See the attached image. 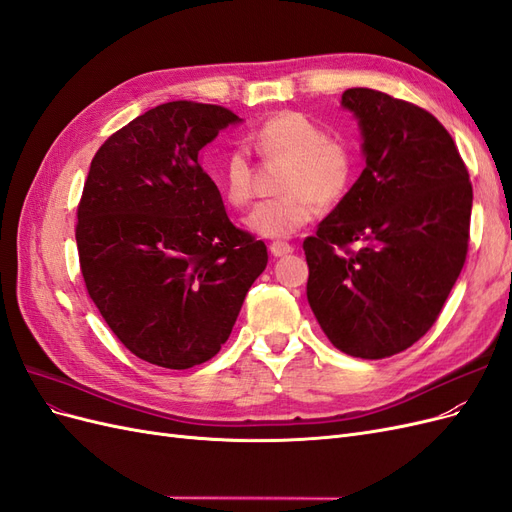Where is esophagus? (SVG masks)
<instances>
[{
  "label": "esophagus",
  "mask_w": 512,
  "mask_h": 512,
  "mask_svg": "<svg viewBox=\"0 0 512 512\" xmlns=\"http://www.w3.org/2000/svg\"><path fill=\"white\" fill-rule=\"evenodd\" d=\"M269 252H271L275 258L288 256V254H292V245L286 243V241H275V243L269 245Z\"/></svg>",
  "instance_id": "34e87169"
}]
</instances>
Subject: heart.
<instances>
[{"instance_id": "obj_1", "label": "heart", "mask_w": 512, "mask_h": 512, "mask_svg": "<svg viewBox=\"0 0 512 512\" xmlns=\"http://www.w3.org/2000/svg\"><path fill=\"white\" fill-rule=\"evenodd\" d=\"M265 160L286 162L280 179L284 194L260 203L245 226L262 239H284L312 222L320 205L333 207L356 179L359 158L344 136L327 134L316 121L297 111L265 119L250 136ZM220 188L230 205L245 207L254 194V168L243 151H232L220 170Z\"/></svg>"}]
</instances>
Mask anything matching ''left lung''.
<instances>
[{
	"instance_id": "obj_1",
	"label": "left lung",
	"mask_w": 512,
	"mask_h": 512,
	"mask_svg": "<svg viewBox=\"0 0 512 512\" xmlns=\"http://www.w3.org/2000/svg\"><path fill=\"white\" fill-rule=\"evenodd\" d=\"M365 168L303 241L307 301L331 344L386 359L438 320L463 269L472 183L457 145L425 108L376 89H346Z\"/></svg>"
}]
</instances>
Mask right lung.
<instances>
[{
	"label": "right lung",
	"mask_w": 512,
	"mask_h": 512,
	"mask_svg": "<svg viewBox=\"0 0 512 512\" xmlns=\"http://www.w3.org/2000/svg\"><path fill=\"white\" fill-rule=\"evenodd\" d=\"M241 119L166 102L108 136L91 160L76 247L91 301L138 359L188 369L228 339L267 245L228 220L200 149Z\"/></svg>",
	"instance_id": "right-lung-1"
}]
</instances>
